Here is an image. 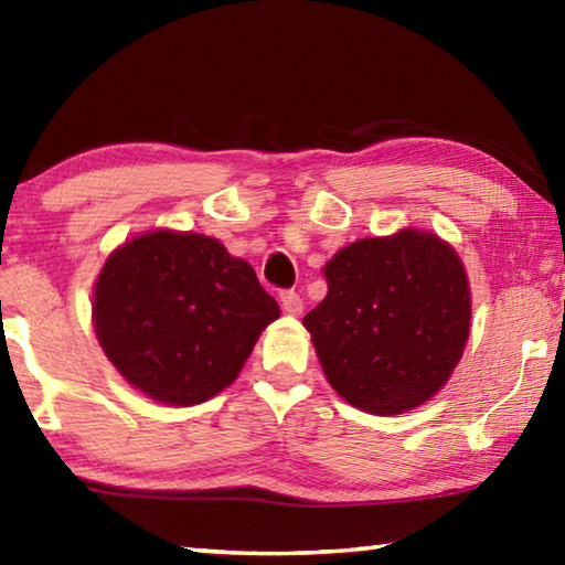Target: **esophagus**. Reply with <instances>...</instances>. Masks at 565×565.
<instances>
[{
    "label": "esophagus",
    "instance_id": "1",
    "mask_svg": "<svg viewBox=\"0 0 565 565\" xmlns=\"http://www.w3.org/2000/svg\"><path fill=\"white\" fill-rule=\"evenodd\" d=\"M281 306H284L286 313H291V317H299L301 309H303V301H301V296L291 289V291H281Z\"/></svg>",
    "mask_w": 565,
    "mask_h": 565
}]
</instances>
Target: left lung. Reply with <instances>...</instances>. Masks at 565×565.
<instances>
[{"label":"left lung","mask_w":565,"mask_h":565,"mask_svg":"<svg viewBox=\"0 0 565 565\" xmlns=\"http://www.w3.org/2000/svg\"><path fill=\"white\" fill-rule=\"evenodd\" d=\"M323 276L329 294L303 327L337 394L379 416L431 398L461 359L471 321V291L454 248L404 228L343 246Z\"/></svg>","instance_id":"8db88e82"}]
</instances>
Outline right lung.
Segmentation results:
<instances>
[{
    "mask_svg": "<svg viewBox=\"0 0 565 565\" xmlns=\"http://www.w3.org/2000/svg\"><path fill=\"white\" fill-rule=\"evenodd\" d=\"M244 259L204 234L151 232L114 252L94 286V331L141 394L194 406L238 376L279 319Z\"/></svg>",
    "mask_w": 565,
    "mask_h": 565,
    "instance_id": "obj_1",
    "label": "right lung"
}]
</instances>
